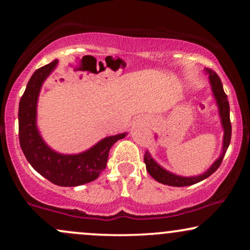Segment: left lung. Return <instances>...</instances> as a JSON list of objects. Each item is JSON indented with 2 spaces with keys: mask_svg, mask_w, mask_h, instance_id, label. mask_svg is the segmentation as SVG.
<instances>
[{
  "mask_svg": "<svg viewBox=\"0 0 250 250\" xmlns=\"http://www.w3.org/2000/svg\"><path fill=\"white\" fill-rule=\"evenodd\" d=\"M205 74L208 75V80H209L210 88L213 92V95L216 100V104L218 108V115L221 118V124L222 128H223L224 135H223V143H222V152L218 158L211 164V166L208 168L206 172L196 176H181L177 174H174L169 170H167L159 165L155 159L152 158L149 151H146L145 153V163L148 173L155 179L157 182L166 184V186L170 187H188L196 184L200 181L207 179L208 176H210L218 167H220L222 160H223L225 152L229 148L231 141V122H230V105H229L228 97L225 94L223 90V85L220 77L217 76L216 73H214L213 70L205 68Z\"/></svg>",
  "mask_w": 250,
  "mask_h": 250,
  "instance_id": "left-lung-1",
  "label": "left lung"
}]
</instances>
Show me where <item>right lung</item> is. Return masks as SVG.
Instances as JSON below:
<instances>
[{"instance_id":"right-lung-1","label":"right lung","mask_w":250,"mask_h":250,"mask_svg":"<svg viewBox=\"0 0 250 250\" xmlns=\"http://www.w3.org/2000/svg\"><path fill=\"white\" fill-rule=\"evenodd\" d=\"M58 60L37 69L27 84L19 102V142L34 169L53 184L77 187L98 179L105 168L109 150L127 133L107 136L86 151L64 155L51 149L37 128V101L42 85L56 69Z\"/></svg>"}]
</instances>
